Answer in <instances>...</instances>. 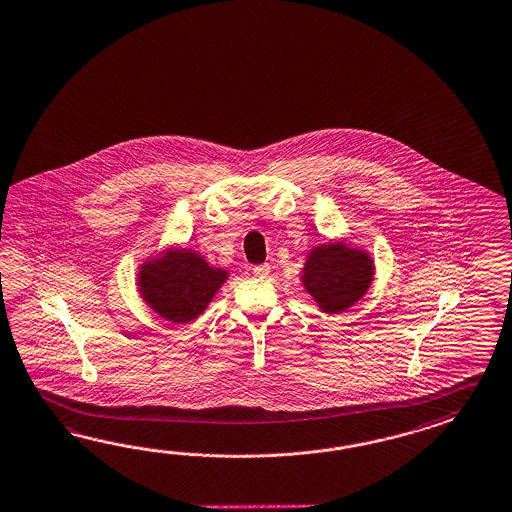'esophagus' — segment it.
<instances>
[{
  "label": "esophagus",
  "instance_id": "obj_1",
  "mask_svg": "<svg viewBox=\"0 0 512 512\" xmlns=\"http://www.w3.org/2000/svg\"><path fill=\"white\" fill-rule=\"evenodd\" d=\"M251 272L255 273L257 277H268L270 275V264H259V266H253Z\"/></svg>",
  "mask_w": 512,
  "mask_h": 512
}]
</instances>
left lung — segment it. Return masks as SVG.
I'll use <instances>...</instances> for the list:
<instances>
[{
    "label": "left lung",
    "mask_w": 512,
    "mask_h": 512,
    "mask_svg": "<svg viewBox=\"0 0 512 512\" xmlns=\"http://www.w3.org/2000/svg\"><path fill=\"white\" fill-rule=\"evenodd\" d=\"M375 259L347 239L319 242L307 251L299 279L323 314H341L369 292Z\"/></svg>",
    "instance_id": "8db88e82"
}]
</instances>
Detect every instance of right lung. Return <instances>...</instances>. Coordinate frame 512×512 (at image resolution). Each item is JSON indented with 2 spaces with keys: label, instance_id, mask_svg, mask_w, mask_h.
Segmentation results:
<instances>
[{
  "label": "right lung",
  "instance_id": "1",
  "mask_svg": "<svg viewBox=\"0 0 512 512\" xmlns=\"http://www.w3.org/2000/svg\"><path fill=\"white\" fill-rule=\"evenodd\" d=\"M228 279V270L213 266L200 251L167 244L137 266L136 288L159 318L187 325L204 314Z\"/></svg>",
  "mask_w": 512,
  "mask_h": 512
}]
</instances>
